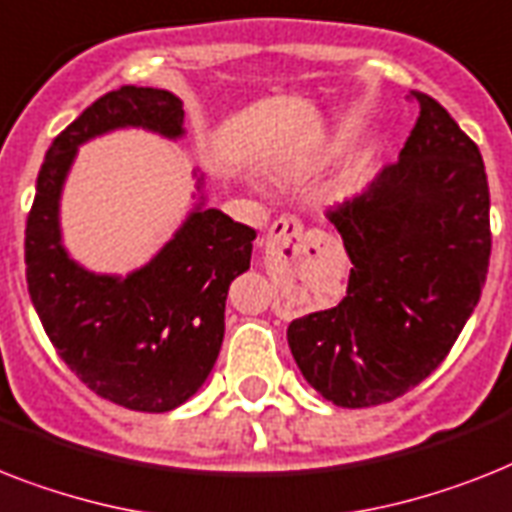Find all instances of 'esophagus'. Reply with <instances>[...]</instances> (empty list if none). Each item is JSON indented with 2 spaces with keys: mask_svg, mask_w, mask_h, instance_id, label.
<instances>
[{
  "mask_svg": "<svg viewBox=\"0 0 512 512\" xmlns=\"http://www.w3.org/2000/svg\"><path fill=\"white\" fill-rule=\"evenodd\" d=\"M302 239V223L297 218H278L273 226H270L268 244H276V247H286V244H297Z\"/></svg>",
  "mask_w": 512,
  "mask_h": 512,
  "instance_id": "obj_1",
  "label": "esophagus"
}]
</instances>
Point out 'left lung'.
Returning a JSON list of instances; mask_svg holds the SVG:
<instances>
[{"label":"left lung","instance_id":"obj_1","mask_svg":"<svg viewBox=\"0 0 512 512\" xmlns=\"http://www.w3.org/2000/svg\"><path fill=\"white\" fill-rule=\"evenodd\" d=\"M400 160L328 215L350 257L347 297L289 323L305 381L339 407L392 402L436 371L479 305L489 268V184L479 147L436 99Z\"/></svg>","mask_w":512,"mask_h":512}]
</instances>
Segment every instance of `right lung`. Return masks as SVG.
Listing matches in <instances>:
<instances>
[{"mask_svg":"<svg viewBox=\"0 0 512 512\" xmlns=\"http://www.w3.org/2000/svg\"><path fill=\"white\" fill-rule=\"evenodd\" d=\"M120 128L184 139V102L165 89L120 86L78 115L44 155L26 223L28 294L57 355L99 397L139 413H168L205 384L226 331L228 286L249 268L255 228L194 205L149 263L97 273L62 242L60 199L78 147Z\"/></svg>","mask_w":512,"mask_h":512,"instance_id":"1","label":"right lung"}]
</instances>
